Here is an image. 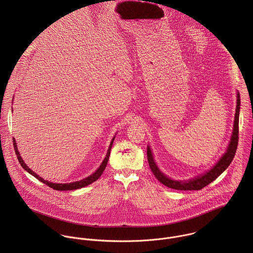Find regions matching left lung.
Here are the masks:
<instances>
[{"label": "left lung", "mask_w": 253, "mask_h": 253, "mask_svg": "<svg viewBox=\"0 0 253 253\" xmlns=\"http://www.w3.org/2000/svg\"><path fill=\"white\" fill-rule=\"evenodd\" d=\"M240 105H241V99H240V94L238 93V100H237V109H236V115H235V124H234V130H233V135L231 137V141L229 147L226 151V153L223 155V157L220 159V161L217 163L216 165L206 174L201 175L195 179L189 181H175L169 179L167 177L165 174H163L158 167L155 164V161L153 159L152 152L150 148L148 147L147 149V158H148V163L149 167L154 173L155 177L163 183L165 186L175 189V190H181V191H192V190H202L204 187L208 186L210 183L212 181L215 180L217 177L230 166L232 163L237 147H238V142H239V116H240Z\"/></svg>", "instance_id": "left-lung-1"}]
</instances>
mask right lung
Here are the masks:
<instances>
[{
    "label": "right lung",
    "instance_id": "add662e5",
    "mask_svg": "<svg viewBox=\"0 0 253 253\" xmlns=\"http://www.w3.org/2000/svg\"><path fill=\"white\" fill-rule=\"evenodd\" d=\"M114 138H115V137H114ZM114 138H113V139H112V141H111V144H110V147H109V150L108 152H107V155H106V158L104 159L103 163L101 164V166L99 167V169H98L94 173H92L91 175H89L88 177H86V178H84V179H83V180L76 181V182L67 183V184H59V183H58V184H56V183H51V182H48L47 180H44V179H42V177H40L39 175H37L36 173H35L33 170H31V169H29V168L24 164V162L22 161V159H21V157H20V154H19V152L17 151V147H16V143H15L14 138H13V146H14V151H15V154H16V156H17L18 162L20 163L21 167H22L25 170H27L30 174H32L34 177H36L38 180H40L41 182L44 183V184H45V185H47L48 187H50V188H52V189H54V190H57V191H70V190H76V189H80V188H83V187H84V186H87V185H89V184L93 183L94 181L97 180V179L101 176V174L103 173V171H104V169H105V168H106V166H107V163H108L110 151H111V148H112V145H113Z\"/></svg>",
    "mask_w": 253,
    "mask_h": 253
}]
</instances>
